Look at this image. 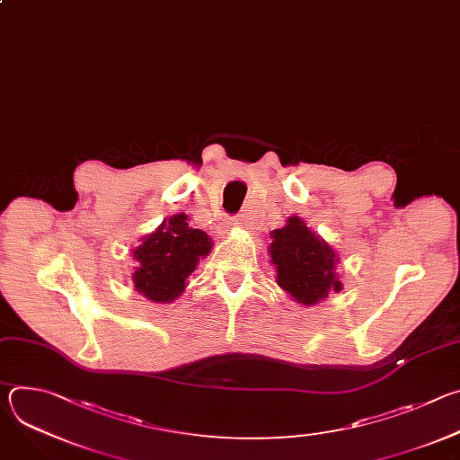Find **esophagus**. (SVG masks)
Returning <instances> with one entry per match:
<instances>
[{
    "label": "esophagus",
    "mask_w": 460,
    "mask_h": 460,
    "mask_svg": "<svg viewBox=\"0 0 460 460\" xmlns=\"http://www.w3.org/2000/svg\"><path fill=\"white\" fill-rule=\"evenodd\" d=\"M240 224H242V222H240L238 217H231V218H229V226L234 227V226H240Z\"/></svg>",
    "instance_id": "obj_1"
}]
</instances>
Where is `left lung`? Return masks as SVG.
Returning <instances> with one entry per match:
<instances>
[{"label":"left lung","mask_w":460,"mask_h":460,"mask_svg":"<svg viewBox=\"0 0 460 460\" xmlns=\"http://www.w3.org/2000/svg\"><path fill=\"white\" fill-rule=\"evenodd\" d=\"M271 261L277 266V284L300 304L311 305L330 291L342 289L335 275V251L307 226L291 217L282 229L271 233Z\"/></svg>","instance_id":"1"}]
</instances>
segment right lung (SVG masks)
Masks as SVG:
<instances>
[{
	"label": "right lung",
	"mask_w": 460,
	"mask_h": 460,
	"mask_svg": "<svg viewBox=\"0 0 460 460\" xmlns=\"http://www.w3.org/2000/svg\"><path fill=\"white\" fill-rule=\"evenodd\" d=\"M211 245L204 231L189 227L187 215H174L135 251L140 264L133 275L135 289L153 302H172Z\"/></svg>",
	"instance_id": "obj_1"
}]
</instances>
